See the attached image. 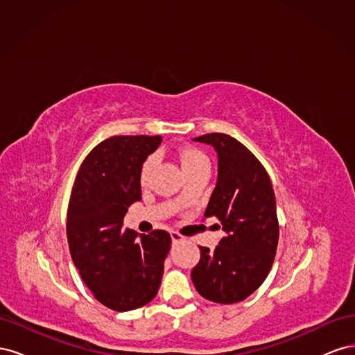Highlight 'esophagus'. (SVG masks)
I'll return each mask as SVG.
<instances>
[{
    "label": "esophagus",
    "instance_id": "34e87169",
    "mask_svg": "<svg viewBox=\"0 0 355 355\" xmlns=\"http://www.w3.org/2000/svg\"><path fill=\"white\" fill-rule=\"evenodd\" d=\"M171 240H173V243H180V241H185V237L178 231H171Z\"/></svg>",
    "mask_w": 355,
    "mask_h": 355
}]
</instances>
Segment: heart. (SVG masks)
I'll return each mask as SVG.
<instances>
[{
    "label": "heart",
    "mask_w": 355,
    "mask_h": 355,
    "mask_svg": "<svg viewBox=\"0 0 355 355\" xmlns=\"http://www.w3.org/2000/svg\"><path fill=\"white\" fill-rule=\"evenodd\" d=\"M180 164L184 167L185 173H189L192 170H197L201 167H210L209 158L206 154L201 153L200 149L196 148H187L180 153ZM157 163V157L155 155H149L144 159V163L141 166V173H139V179H141L142 184H146L149 176H151L154 166Z\"/></svg>",
    "instance_id": "obj_1"
}]
</instances>
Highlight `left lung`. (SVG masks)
<instances>
[{
  "label": "left lung",
  "mask_w": 355,
  "mask_h": 355,
  "mask_svg": "<svg viewBox=\"0 0 355 355\" xmlns=\"http://www.w3.org/2000/svg\"><path fill=\"white\" fill-rule=\"evenodd\" d=\"M194 141L218 153V184L204 218H216L227 237L214 250L200 245L192 282L211 302L237 304L265 282L274 263L280 235L275 194L261 161L237 139L207 133Z\"/></svg>",
  "instance_id": "1"
}]
</instances>
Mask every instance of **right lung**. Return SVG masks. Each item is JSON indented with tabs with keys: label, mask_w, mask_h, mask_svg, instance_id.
I'll use <instances>...</instances> for the list:
<instances>
[{
	"label": "right lung",
	"mask_w": 355,
	"mask_h": 355,
	"mask_svg": "<svg viewBox=\"0 0 355 355\" xmlns=\"http://www.w3.org/2000/svg\"><path fill=\"white\" fill-rule=\"evenodd\" d=\"M161 136H112L96 145L75 178L67 237L71 257L93 296L110 309L132 311L155 297L171 247L167 231L142 234L123 227L142 198L141 166Z\"/></svg>",
	"instance_id": "add662e5"
}]
</instances>
